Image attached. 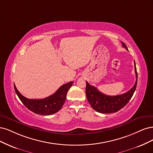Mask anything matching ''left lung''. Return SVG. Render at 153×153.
<instances>
[{"label":"left lung","mask_w":153,"mask_h":153,"mask_svg":"<svg viewBox=\"0 0 153 153\" xmlns=\"http://www.w3.org/2000/svg\"><path fill=\"white\" fill-rule=\"evenodd\" d=\"M123 47L128 48L126 44L122 42ZM135 62V61H134ZM135 64V72L136 75V81L134 86L125 93L116 96H109L98 91L95 86L90 85L87 81L86 87V95L88 102L91 107L96 111L100 113H113L124 107L130 100L136 90L137 85V72L136 65Z\"/></svg>","instance_id":"8db88e82"}]
</instances>
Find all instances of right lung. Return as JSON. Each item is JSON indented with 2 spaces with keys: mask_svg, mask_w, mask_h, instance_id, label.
<instances>
[{
  "mask_svg": "<svg viewBox=\"0 0 153 153\" xmlns=\"http://www.w3.org/2000/svg\"><path fill=\"white\" fill-rule=\"evenodd\" d=\"M73 82L71 81L65 84L53 95L42 99H28L18 91L14 85V88L19 100L29 110L37 114L51 115L61 109L65 102L67 93L72 86Z\"/></svg>",
  "mask_w": 153,
  "mask_h": 153,
  "instance_id": "right-lung-1",
  "label": "right lung"
}]
</instances>
